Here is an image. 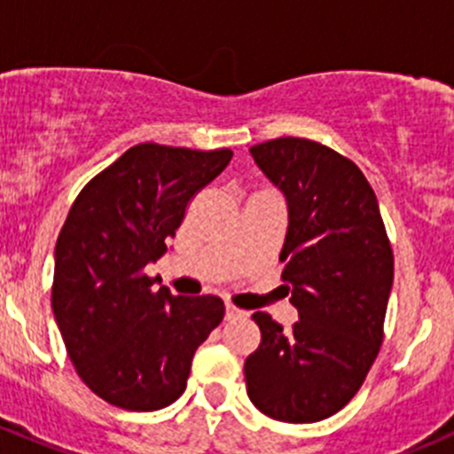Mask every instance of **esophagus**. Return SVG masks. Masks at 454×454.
<instances>
[{
	"label": "esophagus",
	"instance_id": "1",
	"mask_svg": "<svg viewBox=\"0 0 454 454\" xmlns=\"http://www.w3.org/2000/svg\"><path fill=\"white\" fill-rule=\"evenodd\" d=\"M247 316V311L232 307V304H226V320H239V317Z\"/></svg>",
	"mask_w": 454,
	"mask_h": 454
}]
</instances>
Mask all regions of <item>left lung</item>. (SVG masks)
Returning <instances> with one entry per match:
<instances>
[{
    "instance_id": "obj_1",
    "label": "left lung",
    "mask_w": 454,
    "mask_h": 454,
    "mask_svg": "<svg viewBox=\"0 0 454 454\" xmlns=\"http://www.w3.org/2000/svg\"><path fill=\"white\" fill-rule=\"evenodd\" d=\"M251 154L289 206L279 262L300 320L285 332L269 313H253L262 342L244 363L248 399L278 421H323L354 399L379 356L392 247L354 160L294 137L253 145Z\"/></svg>"
}]
</instances>
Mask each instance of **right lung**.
<instances>
[{
  "instance_id": "add662e5",
  "label": "right lung",
  "mask_w": 454,
  "mask_h": 454,
  "mask_svg": "<svg viewBox=\"0 0 454 454\" xmlns=\"http://www.w3.org/2000/svg\"><path fill=\"white\" fill-rule=\"evenodd\" d=\"M231 159V150L141 143L93 176L67 215L55 244V323L84 385L116 408L175 403L194 351L223 320L222 298L156 289L145 266Z\"/></svg>"
}]
</instances>
